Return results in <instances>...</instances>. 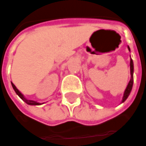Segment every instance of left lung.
<instances>
[{"label":"left lung","instance_id":"obj_1","mask_svg":"<svg viewBox=\"0 0 146 146\" xmlns=\"http://www.w3.org/2000/svg\"><path fill=\"white\" fill-rule=\"evenodd\" d=\"M128 50L130 51V48L129 47H128ZM130 74H131V78H130V81L128 82L127 87L124 90V93H123V98H122V103H123L128 97L129 96V94L132 91V88H133V61L132 59H130Z\"/></svg>","mask_w":146,"mask_h":146}]
</instances>
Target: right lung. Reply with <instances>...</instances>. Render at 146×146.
<instances>
[{"instance_id": "obj_1", "label": "right lung", "mask_w": 146, "mask_h": 146, "mask_svg": "<svg viewBox=\"0 0 146 146\" xmlns=\"http://www.w3.org/2000/svg\"><path fill=\"white\" fill-rule=\"evenodd\" d=\"M11 84H12V86H13V90H14V91L16 92V94H18V96L20 97V98L23 99V101L25 102L26 103H27L28 105H41V104H43V103H37L36 101H33V100H29V99H27V98H26L25 97H24V95H23V94L21 93L19 90H18V89H17V87L13 85V83L11 82Z\"/></svg>"}]
</instances>
